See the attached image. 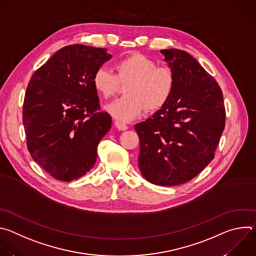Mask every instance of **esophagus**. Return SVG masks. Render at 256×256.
<instances>
[{
	"label": "esophagus",
	"mask_w": 256,
	"mask_h": 256,
	"mask_svg": "<svg viewBox=\"0 0 256 256\" xmlns=\"http://www.w3.org/2000/svg\"><path fill=\"white\" fill-rule=\"evenodd\" d=\"M116 126L120 130H126L128 128V126L126 124L120 122H118V120L116 122Z\"/></svg>",
	"instance_id": "obj_1"
}]
</instances>
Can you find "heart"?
<instances>
[{"instance_id": "1", "label": "heart", "mask_w": 256, "mask_h": 256, "mask_svg": "<svg viewBox=\"0 0 256 256\" xmlns=\"http://www.w3.org/2000/svg\"><path fill=\"white\" fill-rule=\"evenodd\" d=\"M116 75L105 68L96 70L93 87L103 98H110L118 92L120 84H126V96L105 106V110L120 122H130L140 118L148 109L162 108L172 96L175 76L171 68L158 66L152 58L140 54H132L120 60Z\"/></svg>"}]
</instances>
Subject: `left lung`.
I'll return each instance as SVG.
<instances>
[{"instance_id": "1", "label": "left lung", "mask_w": 256, "mask_h": 256, "mask_svg": "<svg viewBox=\"0 0 256 256\" xmlns=\"http://www.w3.org/2000/svg\"><path fill=\"white\" fill-rule=\"evenodd\" d=\"M175 76L169 101L134 126L140 138L138 168L156 186H179L196 177L214 159L225 128L223 93L188 52L162 50Z\"/></svg>"}]
</instances>
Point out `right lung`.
<instances>
[{"mask_svg": "<svg viewBox=\"0 0 256 256\" xmlns=\"http://www.w3.org/2000/svg\"><path fill=\"white\" fill-rule=\"evenodd\" d=\"M106 48L83 44L58 50L28 83L23 124L32 159L60 181L76 180L94 166L97 146L112 128L100 112L92 79L112 58Z\"/></svg>", "mask_w": 256, "mask_h": 256, "instance_id": "1", "label": "right lung"}]
</instances>
